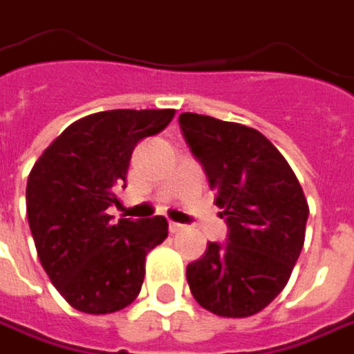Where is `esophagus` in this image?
<instances>
[{
    "mask_svg": "<svg viewBox=\"0 0 354 354\" xmlns=\"http://www.w3.org/2000/svg\"><path fill=\"white\" fill-rule=\"evenodd\" d=\"M182 230H184V223L170 222V232H172V234H178V232H182Z\"/></svg>",
    "mask_w": 354,
    "mask_h": 354,
    "instance_id": "34e87169",
    "label": "esophagus"
}]
</instances>
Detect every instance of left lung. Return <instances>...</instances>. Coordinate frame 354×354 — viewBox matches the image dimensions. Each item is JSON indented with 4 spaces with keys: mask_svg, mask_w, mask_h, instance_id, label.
I'll use <instances>...</instances> for the list:
<instances>
[{
    "mask_svg": "<svg viewBox=\"0 0 354 354\" xmlns=\"http://www.w3.org/2000/svg\"><path fill=\"white\" fill-rule=\"evenodd\" d=\"M178 122L227 223V239L209 241L186 268L190 291L216 315H255L283 291L301 254L309 216L303 188L259 131L196 113Z\"/></svg>",
    "mask_w": 354,
    "mask_h": 354,
    "instance_id": "1",
    "label": "left lung"
}]
</instances>
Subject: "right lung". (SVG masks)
Returning a JSON list of instances; mask_svg holds the SVG:
<instances>
[{
    "instance_id": "right-lung-1",
    "label": "right lung",
    "mask_w": 354,
    "mask_h": 354,
    "mask_svg": "<svg viewBox=\"0 0 354 354\" xmlns=\"http://www.w3.org/2000/svg\"><path fill=\"white\" fill-rule=\"evenodd\" d=\"M172 109H116L88 115L61 132L27 180V220L41 266L71 307L106 315L138 297L145 259L168 236L162 216H113L127 186L134 147L164 131Z\"/></svg>"
}]
</instances>
